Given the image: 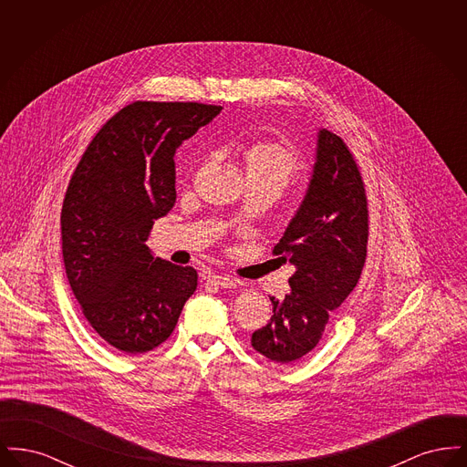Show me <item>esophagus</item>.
Masks as SVG:
<instances>
[{"instance_id":"esophagus-1","label":"esophagus","mask_w":467,"mask_h":467,"mask_svg":"<svg viewBox=\"0 0 467 467\" xmlns=\"http://www.w3.org/2000/svg\"><path fill=\"white\" fill-rule=\"evenodd\" d=\"M208 282H212L215 285H221L223 289H233V287H236L240 284V280H236V278L229 276V275H210Z\"/></svg>"}]
</instances>
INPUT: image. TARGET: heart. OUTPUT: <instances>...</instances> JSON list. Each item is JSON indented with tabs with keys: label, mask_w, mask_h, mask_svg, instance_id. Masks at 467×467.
Returning a JSON list of instances; mask_svg holds the SVG:
<instances>
[{
	"label": "heart",
	"mask_w": 467,
	"mask_h": 467,
	"mask_svg": "<svg viewBox=\"0 0 467 467\" xmlns=\"http://www.w3.org/2000/svg\"><path fill=\"white\" fill-rule=\"evenodd\" d=\"M248 182L267 183L280 191L306 170L305 157L287 140H265L244 150Z\"/></svg>",
	"instance_id": "b5f03b06"
}]
</instances>
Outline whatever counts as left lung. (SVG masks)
Instances as JSON below:
<instances>
[{"mask_svg":"<svg viewBox=\"0 0 467 467\" xmlns=\"http://www.w3.org/2000/svg\"><path fill=\"white\" fill-rule=\"evenodd\" d=\"M368 200L347 143L320 130L306 196L273 254L296 267L284 301L252 334V347L278 364L311 352L329 320L360 278L368 250Z\"/></svg>","mask_w":467,"mask_h":467,"instance_id":"obj_1","label":"left lung"}]
</instances>
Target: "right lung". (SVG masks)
Segmentation results:
<instances>
[{
	"instance_id": "obj_1",
	"label": "right lung",
	"mask_w": 467,
	"mask_h": 467,
	"mask_svg": "<svg viewBox=\"0 0 467 467\" xmlns=\"http://www.w3.org/2000/svg\"><path fill=\"white\" fill-rule=\"evenodd\" d=\"M223 107L134 101L98 131L61 210L67 282L90 327L136 356L164 343L198 273L152 255L154 221L175 204V152Z\"/></svg>"
}]
</instances>
